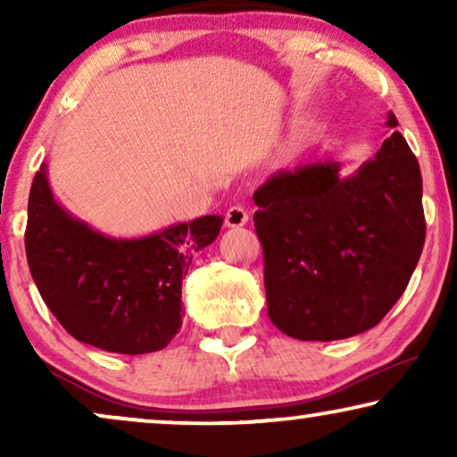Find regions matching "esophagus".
I'll return each instance as SVG.
<instances>
[{
	"label": "esophagus",
	"mask_w": 457,
	"mask_h": 457,
	"mask_svg": "<svg viewBox=\"0 0 457 457\" xmlns=\"http://www.w3.org/2000/svg\"><path fill=\"white\" fill-rule=\"evenodd\" d=\"M249 216L245 208H241V205H233V208H228L227 216H224V222H227L228 228H239L243 224H247Z\"/></svg>",
	"instance_id": "obj_1"
}]
</instances>
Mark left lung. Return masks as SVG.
Instances as JSON below:
<instances>
[{
	"label": "left lung",
	"mask_w": 457,
	"mask_h": 457,
	"mask_svg": "<svg viewBox=\"0 0 457 457\" xmlns=\"http://www.w3.org/2000/svg\"><path fill=\"white\" fill-rule=\"evenodd\" d=\"M386 127H397L393 114ZM253 202L268 316L293 339H347L377 327L420 260L422 177L399 130L352 177L333 160L278 170Z\"/></svg>",
	"instance_id": "obj_1"
}]
</instances>
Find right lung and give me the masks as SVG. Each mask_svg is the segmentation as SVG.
Here are the masks:
<instances>
[{
	"mask_svg": "<svg viewBox=\"0 0 457 457\" xmlns=\"http://www.w3.org/2000/svg\"><path fill=\"white\" fill-rule=\"evenodd\" d=\"M47 168L35 174L24 247L43 302L80 343L114 353L164 349L183 324L180 285L222 216H202L141 239H112L55 204Z\"/></svg>",
	"mask_w": 457,
	"mask_h": 457,
	"instance_id": "right-lung-1",
	"label": "right lung"
}]
</instances>
